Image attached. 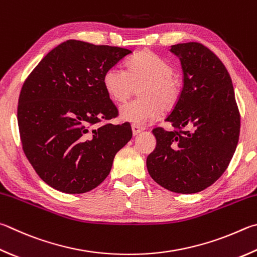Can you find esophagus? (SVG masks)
<instances>
[{
	"instance_id": "34e87169",
	"label": "esophagus",
	"mask_w": 257,
	"mask_h": 257,
	"mask_svg": "<svg viewBox=\"0 0 257 257\" xmlns=\"http://www.w3.org/2000/svg\"><path fill=\"white\" fill-rule=\"evenodd\" d=\"M132 129H133L134 136H137V135H138L139 133L143 132V128L139 127V125H137V124H133V125H132Z\"/></svg>"
}]
</instances>
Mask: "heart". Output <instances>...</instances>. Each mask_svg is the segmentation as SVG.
<instances>
[{
    "instance_id": "heart-1",
    "label": "heart",
    "mask_w": 257,
    "mask_h": 257,
    "mask_svg": "<svg viewBox=\"0 0 257 257\" xmlns=\"http://www.w3.org/2000/svg\"><path fill=\"white\" fill-rule=\"evenodd\" d=\"M173 66L151 50H143L127 63V71L112 66L104 73L102 83L115 102H124L139 87V99L120 108V118L133 124L144 125L156 119L163 108H170L179 99L180 86Z\"/></svg>"
}]
</instances>
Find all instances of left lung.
<instances>
[{
    "instance_id": "obj_1",
    "label": "left lung",
    "mask_w": 257,
    "mask_h": 257,
    "mask_svg": "<svg viewBox=\"0 0 257 257\" xmlns=\"http://www.w3.org/2000/svg\"><path fill=\"white\" fill-rule=\"evenodd\" d=\"M180 58L183 88L165 119L174 128L153 130L156 148L146 161L152 179L172 192L197 193L229 165L239 138L240 114L229 73L199 43L171 46Z\"/></svg>"
}]
</instances>
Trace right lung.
Here are the masks:
<instances>
[{"mask_svg":"<svg viewBox=\"0 0 257 257\" xmlns=\"http://www.w3.org/2000/svg\"><path fill=\"white\" fill-rule=\"evenodd\" d=\"M132 51L67 40L41 59L23 83L18 104L22 148L36 173L60 192L85 193L105 180L115 154L133 137L102 83Z\"/></svg>","mask_w":257,"mask_h":257,"instance_id":"1","label":"right lung"}]
</instances>
